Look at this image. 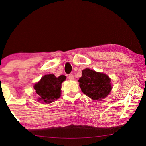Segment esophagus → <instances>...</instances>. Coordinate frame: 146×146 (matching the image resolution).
Returning a JSON list of instances; mask_svg holds the SVG:
<instances>
[{
	"label": "esophagus",
	"instance_id": "1",
	"mask_svg": "<svg viewBox=\"0 0 146 146\" xmlns=\"http://www.w3.org/2000/svg\"><path fill=\"white\" fill-rule=\"evenodd\" d=\"M68 78L70 79V80H74V76L72 74H70V75H68Z\"/></svg>",
	"mask_w": 146,
	"mask_h": 146
}]
</instances>
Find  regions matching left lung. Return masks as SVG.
<instances>
[{
  "label": "left lung",
  "mask_w": 146,
  "mask_h": 146,
  "mask_svg": "<svg viewBox=\"0 0 146 146\" xmlns=\"http://www.w3.org/2000/svg\"><path fill=\"white\" fill-rule=\"evenodd\" d=\"M79 86L84 94L93 100L104 98L111 91V78L106 74L86 68L82 71Z\"/></svg>",
  "instance_id": "1"
}]
</instances>
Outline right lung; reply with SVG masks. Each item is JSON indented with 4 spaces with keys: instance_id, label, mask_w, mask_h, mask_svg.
Segmentation results:
<instances>
[{
    "instance_id": "right-lung-1",
    "label": "right lung",
    "mask_w": 146,
    "mask_h": 146,
    "mask_svg": "<svg viewBox=\"0 0 146 146\" xmlns=\"http://www.w3.org/2000/svg\"><path fill=\"white\" fill-rule=\"evenodd\" d=\"M66 76L56 77L53 74L43 76L40 80L34 85V89L38 96V101L49 104L60 97L61 84L66 80Z\"/></svg>"
}]
</instances>
